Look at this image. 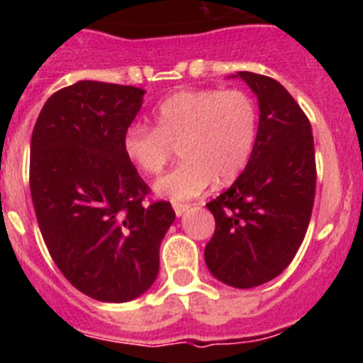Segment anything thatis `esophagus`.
Returning a JSON list of instances; mask_svg holds the SVG:
<instances>
[{
    "mask_svg": "<svg viewBox=\"0 0 363 363\" xmlns=\"http://www.w3.org/2000/svg\"><path fill=\"white\" fill-rule=\"evenodd\" d=\"M189 211V205H184V203H176L174 205V213H176V216H184L185 213H187Z\"/></svg>",
    "mask_w": 363,
    "mask_h": 363,
    "instance_id": "1",
    "label": "esophagus"
}]
</instances>
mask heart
<instances>
[{"mask_svg": "<svg viewBox=\"0 0 363 363\" xmlns=\"http://www.w3.org/2000/svg\"><path fill=\"white\" fill-rule=\"evenodd\" d=\"M256 107L242 91H182L154 111V129L127 127L121 149L138 171L158 174L179 145L184 162L154 184V192L171 201L203 194L214 179L229 184L251 160L256 143Z\"/></svg>", "mask_w": 363, "mask_h": 363, "instance_id": "1", "label": "heart"}]
</instances>
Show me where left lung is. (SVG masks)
<instances>
[{
	"instance_id": "8db88e82",
	"label": "left lung",
	"mask_w": 363,
	"mask_h": 363,
	"mask_svg": "<svg viewBox=\"0 0 363 363\" xmlns=\"http://www.w3.org/2000/svg\"><path fill=\"white\" fill-rule=\"evenodd\" d=\"M230 78L258 98V133L242 174L207 203L216 229L205 264L225 285L252 289L281 274L303 242L316 189L313 130L277 79L255 72Z\"/></svg>"
}]
</instances>
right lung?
<instances>
[{
	"label": "right lung",
	"mask_w": 363,
	"mask_h": 363,
	"mask_svg": "<svg viewBox=\"0 0 363 363\" xmlns=\"http://www.w3.org/2000/svg\"><path fill=\"white\" fill-rule=\"evenodd\" d=\"M143 96L83 79L50 96L32 130L30 194L45 245L76 289L107 303L150 289L176 218L169 201H143L149 187L121 149Z\"/></svg>",
	"instance_id": "obj_1"
}]
</instances>
